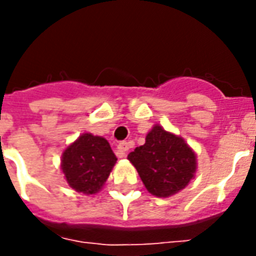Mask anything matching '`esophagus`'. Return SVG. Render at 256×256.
<instances>
[{
  "label": "esophagus",
  "instance_id": "1",
  "mask_svg": "<svg viewBox=\"0 0 256 256\" xmlns=\"http://www.w3.org/2000/svg\"><path fill=\"white\" fill-rule=\"evenodd\" d=\"M128 148H130V144L126 142V141H122V142L118 144V150H119L120 156H126V152L128 150Z\"/></svg>",
  "mask_w": 256,
  "mask_h": 256
}]
</instances>
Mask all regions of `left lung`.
Returning a JSON list of instances; mask_svg holds the SVG:
<instances>
[{
    "label": "left lung",
    "instance_id": "left-lung-1",
    "mask_svg": "<svg viewBox=\"0 0 256 256\" xmlns=\"http://www.w3.org/2000/svg\"><path fill=\"white\" fill-rule=\"evenodd\" d=\"M132 162L148 192L168 198L182 190L196 172V154L185 140L156 124L145 137V144L130 152Z\"/></svg>",
    "mask_w": 256,
    "mask_h": 256
}]
</instances>
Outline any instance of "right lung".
Masks as SVG:
<instances>
[{"mask_svg": "<svg viewBox=\"0 0 256 256\" xmlns=\"http://www.w3.org/2000/svg\"><path fill=\"white\" fill-rule=\"evenodd\" d=\"M116 156L100 136L84 133L68 145L62 155V170L68 185L76 192L94 194L110 177Z\"/></svg>", "mask_w": 256, "mask_h": 256, "instance_id": "obj_1", "label": "right lung"}]
</instances>
